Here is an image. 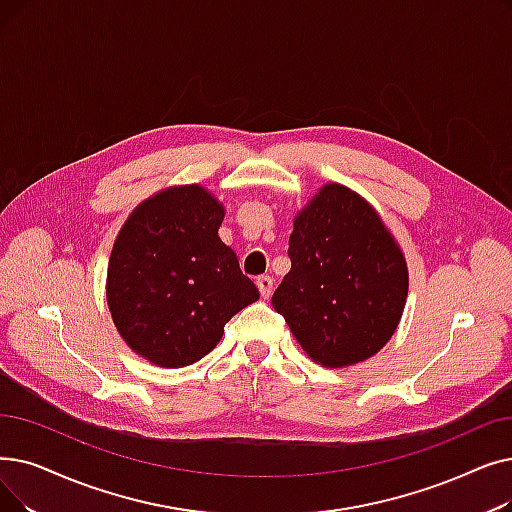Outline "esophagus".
Segmentation results:
<instances>
[{"instance_id":"34e87169","label":"esophagus","mask_w":512,"mask_h":512,"mask_svg":"<svg viewBox=\"0 0 512 512\" xmlns=\"http://www.w3.org/2000/svg\"><path fill=\"white\" fill-rule=\"evenodd\" d=\"M255 284H257V288H259V293H261L263 299H270V297H272V291H274V280H272V276H259V278L255 280Z\"/></svg>"}]
</instances>
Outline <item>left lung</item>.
Instances as JSON below:
<instances>
[{"label": "left lung", "instance_id": "left-lung-1", "mask_svg": "<svg viewBox=\"0 0 512 512\" xmlns=\"http://www.w3.org/2000/svg\"><path fill=\"white\" fill-rule=\"evenodd\" d=\"M288 257L272 305L311 360L343 368L385 347L404 314L408 265L368 201L322 186L295 217Z\"/></svg>", "mask_w": 512, "mask_h": 512}]
</instances>
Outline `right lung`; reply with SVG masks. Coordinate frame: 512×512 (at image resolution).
I'll use <instances>...</instances> for the list:
<instances>
[{
    "label": "right lung",
    "instance_id": "right-lung-1",
    "mask_svg": "<svg viewBox=\"0 0 512 512\" xmlns=\"http://www.w3.org/2000/svg\"><path fill=\"white\" fill-rule=\"evenodd\" d=\"M224 205L203 186H171L133 209L108 261L106 301L125 343L148 362L182 368L219 343L259 299L217 230Z\"/></svg>",
    "mask_w": 512,
    "mask_h": 512
}]
</instances>
